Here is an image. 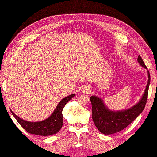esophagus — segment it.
<instances>
[{
  "mask_svg": "<svg viewBox=\"0 0 157 157\" xmlns=\"http://www.w3.org/2000/svg\"><path fill=\"white\" fill-rule=\"evenodd\" d=\"M82 93H84V94H88L90 92V88L88 86H84V87H82Z\"/></svg>",
  "mask_w": 157,
  "mask_h": 157,
  "instance_id": "1",
  "label": "esophagus"
}]
</instances>
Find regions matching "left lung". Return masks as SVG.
Wrapping results in <instances>:
<instances>
[{"instance_id":"1","label":"left lung","mask_w":157,"mask_h":157,"mask_svg":"<svg viewBox=\"0 0 157 157\" xmlns=\"http://www.w3.org/2000/svg\"><path fill=\"white\" fill-rule=\"evenodd\" d=\"M138 62L147 70L148 82L140 100L132 107L121 111H112L105 104L104 101L96 96H92L90 99L92 103V115L94 125L100 132L105 135H111L121 131L128 127L144 109L147 101L151 76L144 61L138 56Z\"/></svg>"}]
</instances>
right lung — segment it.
<instances>
[{"mask_svg": "<svg viewBox=\"0 0 157 157\" xmlns=\"http://www.w3.org/2000/svg\"><path fill=\"white\" fill-rule=\"evenodd\" d=\"M75 95V94H73L63 98L56 106L52 114L48 118L40 121L32 122L25 121L16 115L11 109H10V111L17 122L29 134L39 136H51L56 134L61 129L63 123L62 114L63 108Z\"/></svg>", "mask_w": 157, "mask_h": 157, "instance_id": "1", "label": "right lung"}]
</instances>
